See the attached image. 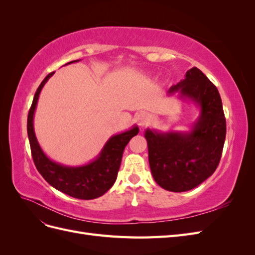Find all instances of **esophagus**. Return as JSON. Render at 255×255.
I'll return each instance as SVG.
<instances>
[{"label": "esophagus", "mask_w": 255, "mask_h": 255, "mask_svg": "<svg viewBox=\"0 0 255 255\" xmlns=\"http://www.w3.org/2000/svg\"><path fill=\"white\" fill-rule=\"evenodd\" d=\"M136 122L138 123V126L143 128L150 122V116L143 112L139 113L136 116Z\"/></svg>", "instance_id": "1"}]
</instances>
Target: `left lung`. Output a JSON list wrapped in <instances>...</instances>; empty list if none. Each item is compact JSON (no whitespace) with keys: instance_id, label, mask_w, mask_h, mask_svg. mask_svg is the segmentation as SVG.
<instances>
[{"instance_id":"8db88e82","label":"left lung","mask_w":255,"mask_h":255,"mask_svg":"<svg viewBox=\"0 0 255 255\" xmlns=\"http://www.w3.org/2000/svg\"><path fill=\"white\" fill-rule=\"evenodd\" d=\"M174 94L197 107V120L188 130L146 128L144 138L154 181L166 190L183 192L199 186L215 172L227 126L218 89L198 68L189 69L185 79L168 90V95Z\"/></svg>"}]
</instances>
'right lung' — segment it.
Wrapping results in <instances>:
<instances>
[{
  "label": "right lung",
  "instance_id": "add662e5",
  "mask_svg": "<svg viewBox=\"0 0 255 255\" xmlns=\"http://www.w3.org/2000/svg\"><path fill=\"white\" fill-rule=\"evenodd\" d=\"M80 60L70 61L65 66L78 63ZM54 73L55 72L45 76L39 85L28 112L27 135L35 166L51 186L64 194L82 200L99 198L103 196L117 180L123 151L130 138L139 132V128L137 126H133L126 132L113 135L105 142L98 156L85 165L66 166L52 160L43 152L37 140L34 129V115L40 92Z\"/></svg>",
  "mask_w": 255,
  "mask_h": 255
}]
</instances>
